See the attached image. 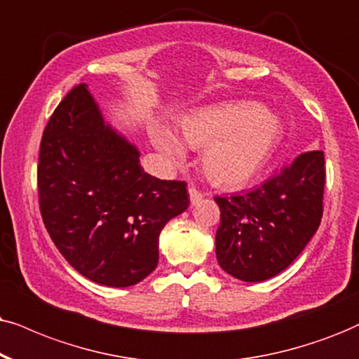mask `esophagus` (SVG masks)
Instances as JSON below:
<instances>
[{
  "label": "esophagus",
  "instance_id": "34e87169",
  "mask_svg": "<svg viewBox=\"0 0 359 359\" xmlns=\"http://www.w3.org/2000/svg\"><path fill=\"white\" fill-rule=\"evenodd\" d=\"M189 197H190V203H192V205H197L198 202L202 201L203 198V195L198 192L197 189H194V187H190L189 189Z\"/></svg>",
  "mask_w": 359,
  "mask_h": 359
}]
</instances>
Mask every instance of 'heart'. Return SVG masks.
Masks as SVG:
<instances>
[{
    "instance_id": "obj_1",
    "label": "heart",
    "mask_w": 359,
    "mask_h": 359,
    "mask_svg": "<svg viewBox=\"0 0 359 359\" xmlns=\"http://www.w3.org/2000/svg\"><path fill=\"white\" fill-rule=\"evenodd\" d=\"M280 121L252 102H229L198 109L180 121V140L170 129L154 124L151 140L167 161L182 162L187 149L202 152V170L212 184L238 189L255 179L280 137Z\"/></svg>"
}]
</instances>
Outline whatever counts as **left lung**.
<instances>
[{
	"instance_id": "left-lung-1",
	"label": "left lung",
	"mask_w": 359,
	"mask_h": 359,
	"mask_svg": "<svg viewBox=\"0 0 359 359\" xmlns=\"http://www.w3.org/2000/svg\"><path fill=\"white\" fill-rule=\"evenodd\" d=\"M323 187L325 156L311 151L250 192L215 197L220 207L215 235L219 265L248 283L283 271L318 230Z\"/></svg>"
}]
</instances>
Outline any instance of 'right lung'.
I'll list each match as a JSON object with an SVG mask.
<instances>
[{
  "instance_id": "add662e5",
  "label": "right lung",
  "mask_w": 359,
  "mask_h": 359,
  "mask_svg": "<svg viewBox=\"0 0 359 359\" xmlns=\"http://www.w3.org/2000/svg\"><path fill=\"white\" fill-rule=\"evenodd\" d=\"M139 157L86 84L59 102L41 139L38 190L49 237L72 269L106 287L151 275L158 235L190 203L187 184L152 177Z\"/></svg>"
}]
</instances>
